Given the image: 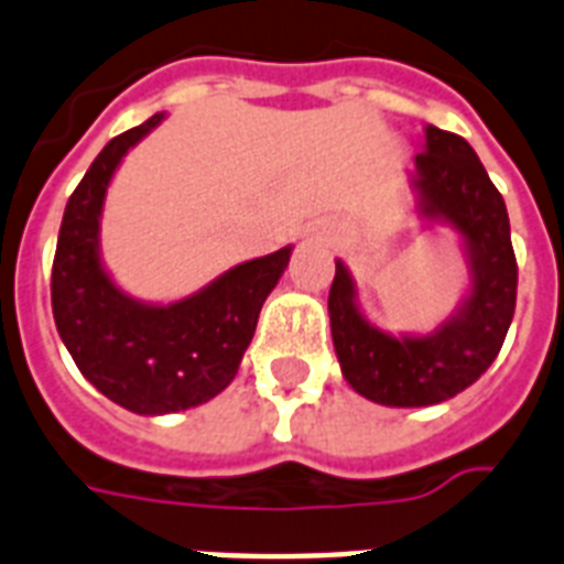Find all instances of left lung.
Returning <instances> with one entry per match:
<instances>
[{
	"label": "left lung",
	"instance_id": "8db88e82",
	"mask_svg": "<svg viewBox=\"0 0 564 564\" xmlns=\"http://www.w3.org/2000/svg\"><path fill=\"white\" fill-rule=\"evenodd\" d=\"M423 152L409 172L415 213L458 232L469 288L458 308L430 334H386L357 302V285L337 259L328 316L348 386L380 406H435L473 386L499 357L516 311V268L505 198L476 149L460 134L423 126Z\"/></svg>",
	"mask_w": 564,
	"mask_h": 564
}]
</instances>
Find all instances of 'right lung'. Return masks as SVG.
<instances>
[{"label": "right lung", "mask_w": 564, "mask_h": 564, "mask_svg": "<svg viewBox=\"0 0 564 564\" xmlns=\"http://www.w3.org/2000/svg\"><path fill=\"white\" fill-rule=\"evenodd\" d=\"M164 118L158 111L111 138L88 166L65 204L51 271V308L68 355L97 392L134 415L184 412L225 392L293 250L236 264L170 305L134 300L115 285L100 259L106 189L126 152Z\"/></svg>", "instance_id": "right-lung-1"}]
</instances>
